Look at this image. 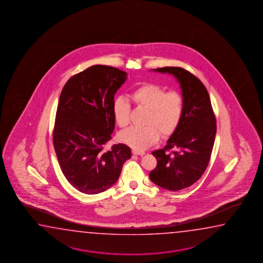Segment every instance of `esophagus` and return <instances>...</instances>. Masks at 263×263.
I'll return each mask as SVG.
<instances>
[{
	"label": "esophagus",
	"mask_w": 263,
	"mask_h": 263,
	"mask_svg": "<svg viewBox=\"0 0 263 263\" xmlns=\"http://www.w3.org/2000/svg\"><path fill=\"white\" fill-rule=\"evenodd\" d=\"M133 154L137 155V156H144L145 153L144 151H140V150L134 149L133 150Z\"/></svg>",
	"instance_id": "obj_1"
}]
</instances>
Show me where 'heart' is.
<instances>
[{
  "label": "heart",
  "mask_w": 263,
  "mask_h": 263,
  "mask_svg": "<svg viewBox=\"0 0 263 263\" xmlns=\"http://www.w3.org/2000/svg\"><path fill=\"white\" fill-rule=\"evenodd\" d=\"M134 103L147 109L144 127H132L122 132L119 137L134 149L143 150L155 144L160 137L173 134L180 122L184 102L180 93L164 88L157 84L146 83L130 94ZM130 105L124 98L115 99L113 116L117 124L125 128L129 123ZM160 133H159L158 132Z\"/></svg>",
  "instance_id": "b5f03b06"
}]
</instances>
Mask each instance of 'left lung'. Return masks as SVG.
I'll use <instances>...</instances> for the list:
<instances>
[{"instance_id":"obj_1","label":"left lung","mask_w":263,"mask_h":263,"mask_svg":"<svg viewBox=\"0 0 263 263\" xmlns=\"http://www.w3.org/2000/svg\"><path fill=\"white\" fill-rule=\"evenodd\" d=\"M153 71L172 74L179 83L184 110L164 148L152 152L158 164L149 177L162 189L180 191L199 180L208 166L216 138V118L207 89L191 72L180 67ZM171 149L174 151L169 153Z\"/></svg>"}]
</instances>
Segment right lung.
I'll use <instances>...</instances> for the list:
<instances>
[{
  "instance_id": "1",
  "label": "right lung",
  "mask_w": 263,
  "mask_h": 263,
  "mask_svg": "<svg viewBox=\"0 0 263 263\" xmlns=\"http://www.w3.org/2000/svg\"><path fill=\"white\" fill-rule=\"evenodd\" d=\"M127 72L106 65H93L73 76L62 88L53 132L58 160L68 182L85 194H98L118 181L130 148L114 144V96Z\"/></svg>"
}]
</instances>
